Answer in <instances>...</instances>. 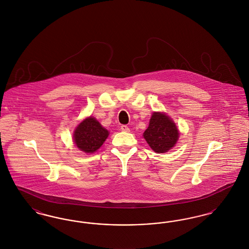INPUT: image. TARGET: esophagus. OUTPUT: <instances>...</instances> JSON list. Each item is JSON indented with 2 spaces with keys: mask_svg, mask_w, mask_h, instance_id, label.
<instances>
[{
  "mask_svg": "<svg viewBox=\"0 0 249 249\" xmlns=\"http://www.w3.org/2000/svg\"><path fill=\"white\" fill-rule=\"evenodd\" d=\"M120 130H122V131H125V132H129L130 131V128L127 125H122L120 127Z\"/></svg>",
  "mask_w": 249,
  "mask_h": 249,
  "instance_id": "esophagus-1",
  "label": "esophagus"
}]
</instances>
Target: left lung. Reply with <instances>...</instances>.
<instances>
[{
    "label": "left lung",
    "instance_id": "1",
    "mask_svg": "<svg viewBox=\"0 0 249 249\" xmlns=\"http://www.w3.org/2000/svg\"><path fill=\"white\" fill-rule=\"evenodd\" d=\"M179 132L174 121L163 113H154L143 138L157 153L170 150L178 141Z\"/></svg>",
    "mask_w": 249,
    "mask_h": 249
}]
</instances>
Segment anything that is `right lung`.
Here are the masks:
<instances>
[{
  "label": "right lung",
  "instance_id": "1",
  "mask_svg": "<svg viewBox=\"0 0 249 249\" xmlns=\"http://www.w3.org/2000/svg\"><path fill=\"white\" fill-rule=\"evenodd\" d=\"M108 130L94 119L88 118L83 120L74 130L73 140L76 146L86 153H93L106 141Z\"/></svg>",
  "mask_w": 249,
  "mask_h": 249
}]
</instances>
